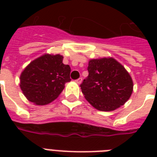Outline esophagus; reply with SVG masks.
<instances>
[{"label":"esophagus","mask_w":157,"mask_h":157,"mask_svg":"<svg viewBox=\"0 0 157 157\" xmlns=\"http://www.w3.org/2000/svg\"><path fill=\"white\" fill-rule=\"evenodd\" d=\"M81 81H82V78H81V77H80V78H78L77 80H76V82L77 84H81Z\"/></svg>","instance_id":"34e87169"}]
</instances>
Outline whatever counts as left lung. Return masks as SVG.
Here are the masks:
<instances>
[{
    "label": "left lung",
    "instance_id": "8db88e82",
    "mask_svg": "<svg viewBox=\"0 0 157 157\" xmlns=\"http://www.w3.org/2000/svg\"><path fill=\"white\" fill-rule=\"evenodd\" d=\"M89 76L81 85L85 98L103 112L117 109L129 100L134 84L123 65L113 58L90 59Z\"/></svg>",
    "mask_w": 157,
    "mask_h": 157
}]
</instances>
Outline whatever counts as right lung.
Masks as SVG:
<instances>
[{
    "label": "right lung",
    "mask_w": 157,
    "mask_h": 157,
    "mask_svg": "<svg viewBox=\"0 0 157 157\" xmlns=\"http://www.w3.org/2000/svg\"><path fill=\"white\" fill-rule=\"evenodd\" d=\"M60 54H45L32 61L20 75L21 90L27 99L46 105L56 99L71 81L69 65L63 63Z\"/></svg>",
    "instance_id": "add662e5"
}]
</instances>
